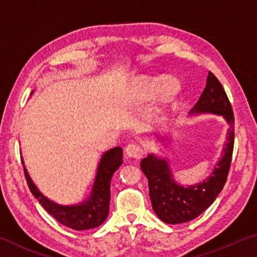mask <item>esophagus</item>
<instances>
[{
    "mask_svg": "<svg viewBox=\"0 0 257 257\" xmlns=\"http://www.w3.org/2000/svg\"><path fill=\"white\" fill-rule=\"evenodd\" d=\"M143 149L140 146H137L135 143L129 144V146L125 148V155L127 157L133 158V160H140L141 157L143 156Z\"/></svg>",
    "mask_w": 257,
    "mask_h": 257,
    "instance_id": "esophagus-1",
    "label": "esophagus"
}]
</instances>
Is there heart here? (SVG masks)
I'll list each match as a JSON object with an SVG mask.
<instances>
[{
	"label": "heart",
	"mask_w": 257,
	"mask_h": 257,
	"mask_svg": "<svg viewBox=\"0 0 257 257\" xmlns=\"http://www.w3.org/2000/svg\"><path fill=\"white\" fill-rule=\"evenodd\" d=\"M137 89L144 99H150L158 94L161 102L166 103L178 92L179 82L173 77L142 79L137 84Z\"/></svg>",
	"instance_id": "heart-1"
}]
</instances>
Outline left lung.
Returning a JSON list of instances; mask_svg holds the SVG:
<instances>
[{
    "instance_id": "left-lung-1",
    "label": "left lung",
    "mask_w": 257,
    "mask_h": 257,
    "mask_svg": "<svg viewBox=\"0 0 257 257\" xmlns=\"http://www.w3.org/2000/svg\"><path fill=\"white\" fill-rule=\"evenodd\" d=\"M214 114L228 123L222 155L207 178L193 185H182L173 178L169 160L155 154L141 162V169L149 183V196L156 215L166 223H183L199 216L213 204L225 186L232 162L234 148V114L222 85L212 72H208L204 92L190 110V115ZM168 146V136L160 137Z\"/></svg>"
}]
</instances>
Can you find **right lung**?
I'll list each match as a JSON object with an SVG mask.
<instances>
[{
    "label": "right lung",
    "instance_id": "1",
    "mask_svg": "<svg viewBox=\"0 0 257 257\" xmlns=\"http://www.w3.org/2000/svg\"><path fill=\"white\" fill-rule=\"evenodd\" d=\"M122 148L115 147L102 155L91 193L84 201L74 205H60L45 197L31 179L23 160L22 163L29 189L46 212L68 228L86 230L99 227L107 219L110 202V180L114 172L122 164Z\"/></svg>",
    "mask_w": 257,
    "mask_h": 257
}]
</instances>
